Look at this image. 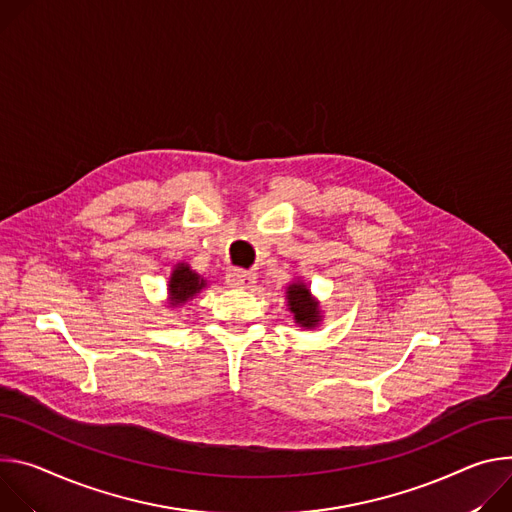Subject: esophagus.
Segmentation results:
<instances>
[{
	"label": "esophagus",
	"instance_id": "34e87169",
	"mask_svg": "<svg viewBox=\"0 0 512 512\" xmlns=\"http://www.w3.org/2000/svg\"><path fill=\"white\" fill-rule=\"evenodd\" d=\"M225 282L234 289H252L256 282V274L248 272V270H240V268H232L230 272L225 274Z\"/></svg>",
	"mask_w": 512,
	"mask_h": 512
}]
</instances>
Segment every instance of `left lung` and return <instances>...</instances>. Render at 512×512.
<instances>
[{
    "instance_id": "obj_1",
    "label": "left lung",
    "mask_w": 512,
    "mask_h": 512,
    "mask_svg": "<svg viewBox=\"0 0 512 512\" xmlns=\"http://www.w3.org/2000/svg\"><path fill=\"white\" fill-rule=\"evenodd\" d=\"M287 305L295 315V323L305 329H313L321 321V307L319 301L311 295L305 282L297 280L287 287Z\"/></svg>"
}]
</instances>
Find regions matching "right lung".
I'll use <instances>...</instances> for the list:
<instances>
[{"instance_id": "add662e5", "label": "right lung", "mask_w": 512, "mask_h": 512, "mask_svg": "<svg viewBox=\"0 0 512 512\" xmlns=\"http://www.w3.org/2000/svg\"><path fill=\"white\" fill-rule=\"evenodd\" d=\"M207 287V280L201 278L187 262L175 266L173 274L168 278V301L173 307H181L191 301L201 289Z\"/></svg>"}]
</instances>
